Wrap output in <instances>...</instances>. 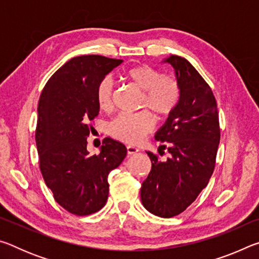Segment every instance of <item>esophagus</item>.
<instances>
[{
    "mask_svg": "<svg viewBox=\"0 0 259 259\" xmlns=\"http://www.w3.org/2000/svg\"><path fill=\"white\" fill-rule=\"evenodd\" d=\"M139 151L138 147H136L134 145H128L126 146V152H128V155H133V154H136Z\"/></svg>",
    "mask_w": 259,
    "mask_h": 259,
    "instance_id": "obj_1",
    "label": "esophagus"
}]
</instances>
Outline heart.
Here are the masks:
<instances>
[{
  "label": "heart",
  "instance_id": "1",
  "mask_svg": "<svg viewBox=\"0 0 259 259\" xmlns=\"http://www.w3.org/2000/svg\"><path fill=\"white\" fill-rule=\"evenodd\" d=\"M125 77L143 91L140 107L148 108L157 116H169L177 108L182 90L176 78L162 73L148 65H139L125 72ZM114 85L109 76L104 77L96 89V99L99 108L109 112L113 108ZM144 109L137 113H122L108 126L112 137L122 142L136 144L154 129L155 119L153 114Z\"/></svg>",
  "mask_w": 259,
  "mask_h": 259
}]
</instances>
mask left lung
<instances>
[{"mask_svg":"<svg viewBox=\"0 0 259 259\" xmlns=\"http://www.w3.org/2000/svg\"><path fill=\"white\" fill-rule=\"evenodd\" d=\"M163 63L174 67L182 96L177 108L155 134L156 140L168 143L170 156L160 161L146 152L152 169L142 184L140 199L151 213L170 218L183 212L208 185L221 129L212 91L190 61L171 55Z\"/></svg>","mask_w":259,"mask_h":259,"instance_id":"1","label":"left lung"}]
</instances>
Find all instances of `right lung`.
<instances>
[{"label":"right lung","mask_w":259,"mask_h":259,"mask_svg":"<svg viewBox=\"0 0 259 259\" xmlns=\"http://www.w3.org/2000/svg\"><path fill=\"white\" fill-rule=\"evenodd\" d=\"M122 61L98 55L74 57L49 78L38 100L35 140L43 179L57 202L77 216L106 204L108 174L126 155L123 144L109 137L98 155L87 150L89 121L99 113L96 89Z\"/></svg>","instance_id":"1"}]
</instances>
